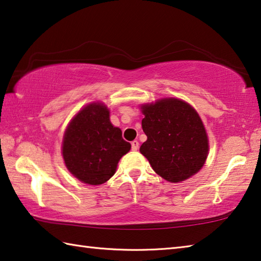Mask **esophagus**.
<instances>
[{
  "instance_id": "obj_1",
  "label": "esophagus",
  "mask_w": 261,
  "mask_h": 261,
  "mask_svg": "<svg viewBox=\"0 0 261 261\" xmlns=\"http://www.w3.org/2000/svg\"><path fill=\"white\" fill-rule=\"evenodd\" d=\"M131 148H132V150H137L139 148V143L137 140H134L131 143Z\"/></svg>"
}]
</instances>
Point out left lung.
I'll use <instances>...</instances> for the list:
<instances>
[{
  "instance_id": "8db88e82",
  "label": "left lung",
  "mask_w": 261,
  "mask_h": 261,
  "mask_svg": "<svg viewBox=\"0 0 261 261\" xmlns=\"http://www.w3.org/2000/svg\"><path fill=\"white\" fill-rule=\"evenodd\" d=\"M141 112L147 140L140 153L154 171L170 182L184 181L200 171L209 153V140L197 112L177 98L141 105Z\"/></svg>"
}]
</instances>
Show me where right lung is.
Here are the masks:
<instances>
[{"label":"right lung","instance_id":"1","mask_svg":"<svg viewBox=\"0 0 261 261\" xmlns=\"http://www.w3.org/2000/svg\"><path fill=\"white\" fill-rule=\"evenodd\" d=\"M120 127L110 121V110L101 102L82 108L69 122L63 139L66 168L88 185H101L115 173L117 163L130 150Z\"/></svg>","mask_w":261,"mask_h":261}]
</instances>
